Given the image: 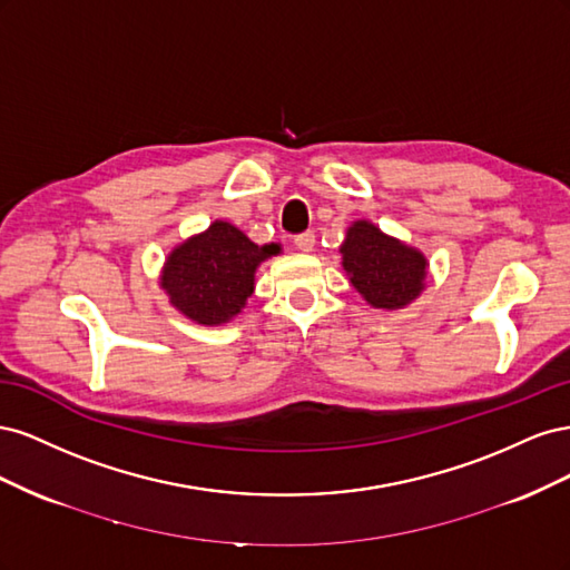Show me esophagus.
<instances>
[{"instance_id":"34e87169","label":"esophagus","mask_w":570,"mask_h":570,"mask_svg":"<svg viewBox=\"0 0 570 570\" xmlns=\"http://www.w3.org/2000/svg\"><path fill=\"white\" fill-rule=\"evenodd\" d=\"M314 245H316V235H314V233L306 230V233H302V235L295 237V247H297L299 252H312Z\"/></svg>"}]
</instances>
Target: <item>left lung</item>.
<instances>
[{"mask_svg": "<svg viewBox=\"0 0 570 570\" xmlns=\"http://www.w3.org/2000/svg\"><path fill=\"white\" fill-rule=\"evenodd\" d=\"M350 283L375 308H404L425 287V256L368 220H354L340 247Z\"/></svg>", "mask_w": 570, "mask_h": 570, "instance_id": "8db88e82", "label": "left lung"}]
</instances>
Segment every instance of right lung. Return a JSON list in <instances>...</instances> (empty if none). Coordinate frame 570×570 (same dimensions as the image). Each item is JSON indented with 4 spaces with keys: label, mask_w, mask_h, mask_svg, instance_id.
I'll list each match as a JSON object with an SVG mask.
<instances>
[{
    "label": "right lung",
    "mask_w": 570,
    "mask_h": 570,
    "mask_svg": "<svg viewBox=\"0 0 570 570\" xmlns=\"http://www.w3.org/2000/svg\"><path fill=\"white\" fill-rule=\"evenodd\" d=\"M278 252V245L258 247L228 220H214L168 254L161 287L189 321L228 323L252 297L258 264Z\"/></svg>",
    "instance_id": "1"
}]
</instances>
